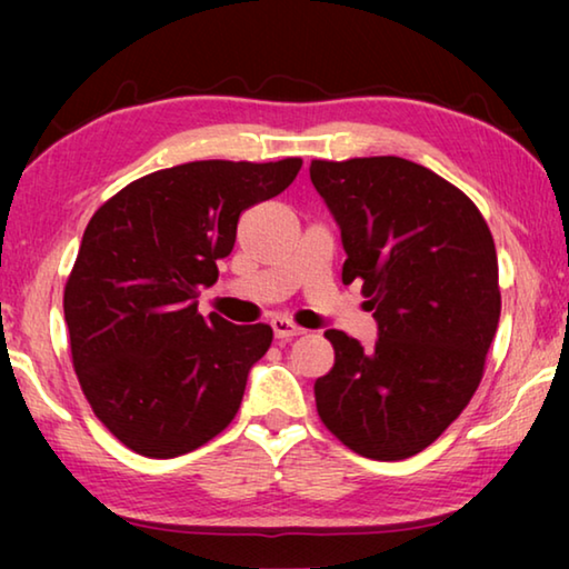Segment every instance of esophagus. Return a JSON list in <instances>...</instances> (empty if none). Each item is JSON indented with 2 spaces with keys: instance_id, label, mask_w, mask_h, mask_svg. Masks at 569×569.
Wrapping results in <instances>:
<instances>
[{
  "instance_id": "1",
  "label": "esophagus",
  "mask_w": 569,
  "mask_h": 569,
  "mask_svg": "<svg viewBox=\"0 0 569 569\" xmlns=\"http://www.w3.org/2000/svg\"><path fill=\"white\" fill-rule=\"evenodd\" d=\"M271 329H273L278 341H288V339H293V336H301L303 333L301 326H296L293 321L283 319V316H276V319L271 321Z\"/></svg>"
}]
</instances>
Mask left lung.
Returning <instances> with one entry per match:
<instances>
[{
  "label": "left lung",
  "mask_w": 569,
  "mask_h": 569,
  "mask_svg": "<svg viewBox=\"0 0 569 569\" xmlns=\"http://www.w3.org/2000/svg\"><path fill=\"white\" fill-rule=\"evenodd\" d=\"M311 182L341 228L343 283L363 281L379 326L373 349L326 331L336 361L316 409L356 455L413 457L485 373L502 311L492 233L465 192L403 158L313 160Z\"/></svg>",
  "instance_id": "1"
}]
</instances>
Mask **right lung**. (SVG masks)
<instances>
[{
    "instance_id": "obj_1",
    "label": "right lung",
    "mask_w": 569,
    "mask_h": 569,
    "mask_svg": "<svg viewBox=\"0 0 569 569\" xmlns=\"http://www.w3.org/2000/svg\"><path fill=\"white\" fill-rule=\"evenodd\" d=\"M301 166L198 160L150 172L84 228L64 286L72 363L94 417L128 449L180 457L233 421L273 331L203 319L198 296L218 281L240 213L283 192Z\"/></svg>"
}]
</instances>
